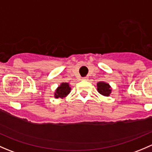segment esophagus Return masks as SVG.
Returning a JSON list of instances; mask_svg holds the SVG:
<instances>
[{"mask_svg":"<svg viewBox=\"0 0 152 152\" xmlns=\"http://www.w3.org/2000/svg\"><path fill=\"white\" fill-rule=\"evenodd\" d=\"M82 80L87 81V80H88V78H87V77H84V78H82Z\"/></svg>","mask_w":152,"mask_h":152,"instance_id":"34e87169","label":"esophagus"}]
</instances>
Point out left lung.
I'll use <instances>...</instances> for the list:
<instances>
[{"instance_id": "left-lung-1", "label": "left lung", "mask_w": 152, "mask_h": 152, "mask_svg": "<svg viewBox=\"0 0 152 152\" xmlns=\"http://www.w3.org/2000/svg\"><path fill=\"white\" fill-rule=\"evenodd\" d=\"M97 90L102 96H110L112 93V87L107 82H99L97 83Z\"/></svg>"}]
</instances>
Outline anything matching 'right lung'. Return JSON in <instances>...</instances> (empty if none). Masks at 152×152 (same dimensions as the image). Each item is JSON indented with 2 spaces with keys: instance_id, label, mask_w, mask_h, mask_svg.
<instances>
[{
  "instance_id": "1",
  "label": "right lung",
  "mask_w": 152,
  "mask_h": 152,
  "mask_svg": "<svg viewBox=\"0 0 152 152\" xmlns=\"http://www.w3.org/2000/svg\"><path fill=\"white\" fill-rule=\"evenodd\" d=\"M70 90H71V87H70L69 83L62 82L55 90V99H64L67 97V95L70 93Z\"/></svg>"
}]
</instances>
